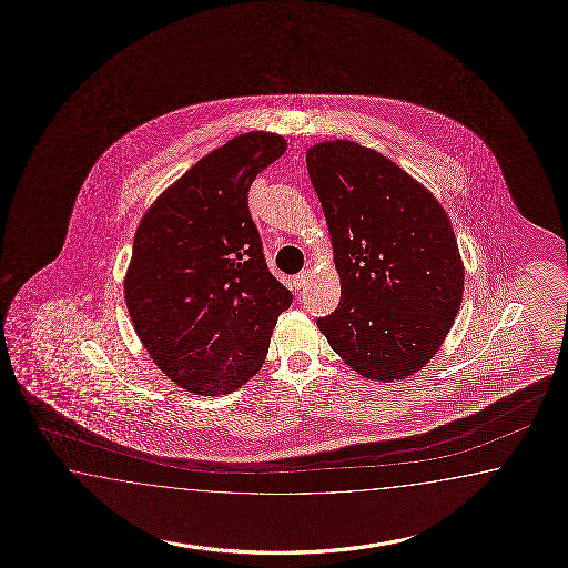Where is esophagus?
<instances>
[{
    "mask_svg": "<svg viewBox=\"0 0 568 568\" xmlns=\"http://www.w3.org/2000/svg\"><path fill=\"white\" fill-rule=\"evenodd\" d=\"M310 278H312L310 271H303V273L293 277V287H295V290H303V287L310 283Z\"/></svg>",
    "mask_w": 568,
    "mask_h": 568,
    "instance_id": "obj_1",
    "label": "esophagus"
}]
</instances>
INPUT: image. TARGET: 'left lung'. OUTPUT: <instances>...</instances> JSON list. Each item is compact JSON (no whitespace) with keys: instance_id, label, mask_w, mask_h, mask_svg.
Listing matches in <instances>:
<instances>
[{"instance_id":"8db88e82","label":"left lung","mask_w":568,"mask_h":568,"mask_svg":"<svg viewBox=\"0 0 568 568\" xmlns=\"http://www.w3.org/2000/svg\"><path fill=\"white\" fill-rule=\"evenodd\" d=\"M305 163L341 275V303L317 328L358 375L412 377L440 351L463 302L450 217L402 166L353 140L320 142Z\"/></svg>"}]
</instances>
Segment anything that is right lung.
<instances>
[{
  "mask_svg": "<svg viewBox=\"0 0 568 568\" xmlns=\"http://www.w3.org/2000/svg\"><path fill=\"white\" fill-rule=\"evenodd\" d=\"M287 140L246 132L205 154L140 220L128 314L154 365L195 395H226L265 363L291 291L271 275L248 212L254 179Z\"/></svg>",
  "mask_w": 568,
  "mask_h": 568,
  "instance_id": "right-lung-1",
  "label": "right lung"
}]
</instances>
